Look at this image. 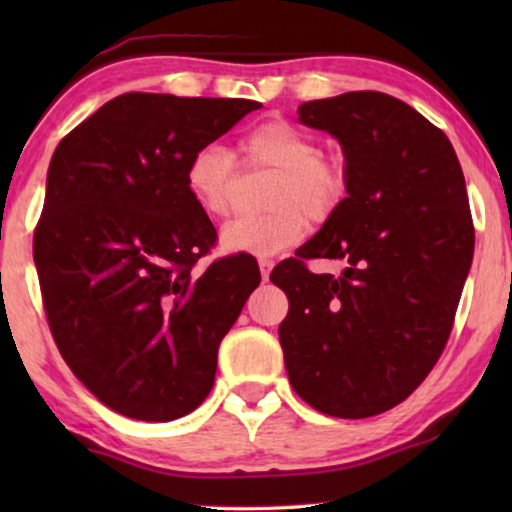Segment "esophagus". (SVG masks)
Listing matches in <instances>:
<instances>
[{"mask_svg": "<svg viewBox=\"0 0 512 512\" xmlns=\"http://www.w3.org/2000/svg\"><path fill=\"white\" fill-rule=\"evenodd\" d=\"M272 265H275V261H272V258H265V256L258 258V268H261V277H263V282H268Z\"/></svg>", "mask_w": 512, "mask_h": 512, "instance_id": "obj_1", "label": "esophagus"}]
</instances>
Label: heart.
Here are the masks:
<instances>
[{
	"instance_id": "obj_1",
	"label": "heart",
	"mask_w": 512,
	"mask_h": 512,
	"mask_svg": "<svg viewBox=\"0 0 512 512\" xmlns=\"http://www.w3.org/2000/svg\"><path fill=\"white\" fill-rule=\"evenodd\" d=\"M244 167L275 172L265 216H244L221 230V247L233 254L270 256L298 244L310 221L324 223L347 198V170L338 158L321 156L314 139L296 125L263 121L237 144ZM237 165L221 144H205L186 160L184 186L209 219H223L233 207Z\"/></svg>"
}]
</instances>
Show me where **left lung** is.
Here are the masks:
<instances>
[{"label": "left lung", "instance_id": "obj_1", "mask_svg": "<svg viewBox=\"0 0 512 512\" xmlns=\"http://www.w3.org/2000/svg\"><path fill=\"white\" fill-rule=\"evenodd\" d=\"M345 153L347 198L272 270L289 298L279 345L289 382L314 410L363 419L405 401L450 338L475 230L450 139L408 104L356 90L300 104ZM338 257V278L306 270Z\"/></svg>", "mask_w": 512, "mask_h": 512}]
</instances>
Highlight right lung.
Instances as JSON below:
<instances>
[{"label": "right lung", "instance_id": "add662e5", "mask_svg": "<svg viewBox=\"0 0 512 512\" xmlns=\"http://www.w3.org/2000/svg\"><path fill=\"white\" fill-rule=\"evenodd\" d=\"M261 107L125 93L69 132L48 167L34 265L53 340L118 415L170 422L214 387L223 335L261 282L249 254H209L216 230L184 186L186 160Z\"/></svg>", "mask_w": 512, "mask_h": 512}]
</instances>
